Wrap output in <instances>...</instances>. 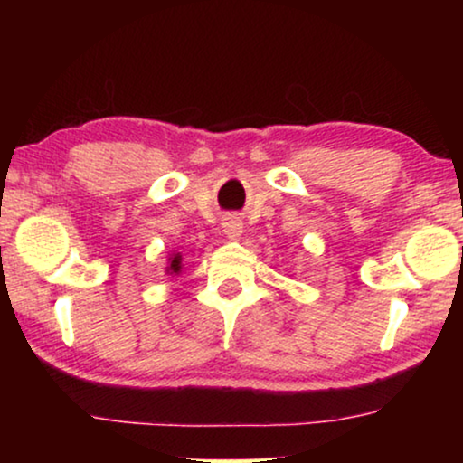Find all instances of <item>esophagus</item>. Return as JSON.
<instances>
[{
    "label": "esophagus",
    "instance_id": "34e87169",
    "mask_svg": "<svg viewBox=\"0 0 463 463\" xmlns=\"http://www.w3.org/2000/svg\"><path fill=\"white\" fill-rule=\"evenodd\" d=\"M223 233H225V238L238 240L240 236H242V221H240L238 217H227L223 223Z\"/></svg>",
    "mask_w": 463,
    "mask_h": 463
}]
</instances>
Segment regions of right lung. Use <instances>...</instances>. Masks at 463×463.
Wrapping results in <instances>:
<instances>
[{
	"label": "right lung",
	"instance_id": "add662e5",
	"mask_svg": "<svg viewBox=\"0 0 463 463\" xmlns=\"http://www.w3.org/2000/svg\"><path fill=\"white\" fill-rule=\"evenodd\" d=\"M168 261H170L168 269H166L168 274H179V271H181V255H179V252H175V255L170 257Z\"/></svg>",
	"mask_w": 463,
	"mask_h": 463
}]
</instances>
